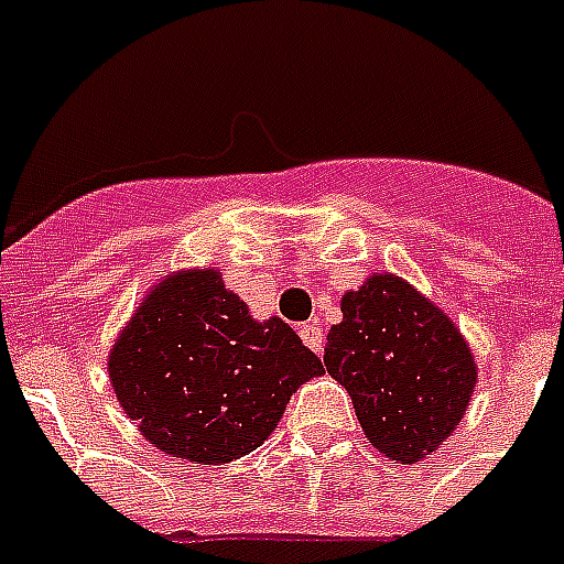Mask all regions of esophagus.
I'll return each instance as SVG.
<instances>
[{
  "mask_svg": "<svg viewBox=\"0 0 564 564\" xmlns=\"http://www.w3.org/2000/svg\"><path fill=\"white\" fill-rule=\"evenodd\" d=\"M301 339H304V345H307L310 351H316V354L325 351V334H322V327L318 325L301 327Z\"/></svg>",
  "mask_w": 564,
  "mask_h": 564,
  "instance_id": "obj_1",
  "label": "esophagus"
}]
</instances>
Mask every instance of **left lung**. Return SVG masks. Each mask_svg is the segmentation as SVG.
Returning <instances> with one entry per match:
<instances>
[{
    "instance_id": "8db88e82",
    "label": "left lung",
    "mask_w": 564,
    "mask_h": 564,
    "mask_svg": "<svg viewBox=\"0 0 564 564\" xmlns=\"http://www.w3.org/2000/svg\"><path fill=\"white\" fill-rule=\"evenodd\" d=\"M325 366L351 394L366 438L401 465L454 433L477 383V362L454 322L412 283L377 272L345 292Z\"/></svg>"
}]
</instances>
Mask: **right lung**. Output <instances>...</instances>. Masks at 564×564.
Wrapping results in <instances>:
<instances>
[{"label":"right lung","instance_id":"right-lung-1","mask_svg":"<svg viewBox=\"0 0 564 564\" xmlns=\"http://www.w3.org/2000/svg\"><path fill=\"white\" fill-rule=\"evenodd\" d=\"M117 401L158 451L198 465L263 445L325 366L278 316L254 322L219 269L163 278L110 348Z\"/></svg>","mask_w":564,"mask_h":564}]
</instances>
